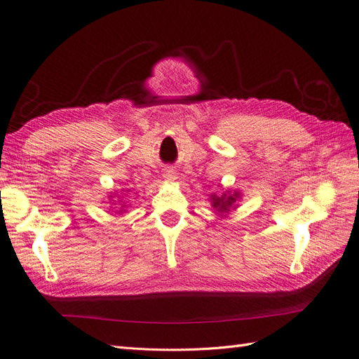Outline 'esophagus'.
<instances>
[{"label":"esophagus","mask_w":359,"mask_h":359,"mask_svg":"<svg viewBox=\"0 0 359 359\" xmlns=\"http://www.w3.org/2000/svg\"><path fill=\"white\" fill-rule=\"evenodd\" d=\"M165 178H168L169 181H172V180H175V178H177V175H175V172H173V170H166V172H165Z\"/></svg>","instance_id":"1"}]
</instances>
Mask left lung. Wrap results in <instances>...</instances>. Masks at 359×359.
Wrapping results in <instances>:
<instances>
[{"label":"left lung","mask_w":359,"mask_h":359,"mask_svg":"<svg viewBox=\"0 0 359 359\" xmlns=\"http://www.w3.org/2000/svg\"><path fill=\"white\" fill-rule=\"evenodd\" d=\"M236 198H238V193L229 194V196H227L226 193H223L222 196H215V194H212V205L219 212H227V211H231L229 208H231Z\"/></svg>","instance_id":"left-lung-1"}]
</instances>
